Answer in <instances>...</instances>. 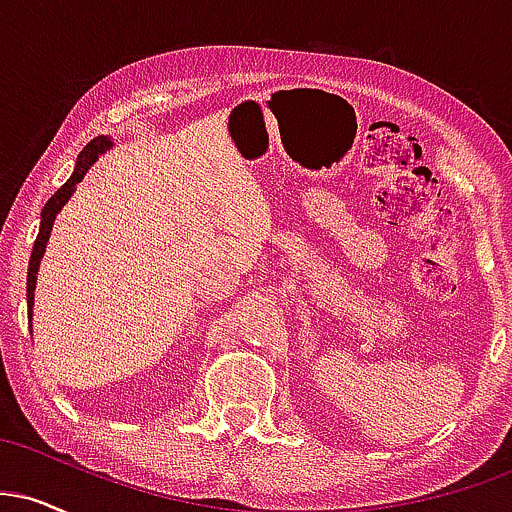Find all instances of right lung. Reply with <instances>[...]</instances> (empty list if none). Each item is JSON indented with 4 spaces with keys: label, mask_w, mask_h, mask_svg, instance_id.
<instances>
[{
    "label": "right lung",
    "mask_w": 512,
    "mask_h": 512,
    "mask_svg": "<svg viewBox=\"0 0 512 512\" xmlns=\"http://www.w3.org/2000/svg\"><path fill=\"white\" fill-rule=\"evenodd\" d=\"M113 146L110 142V137H96L91 139L84 146V151H81L79 158H76V168L72 173V178H69L60 190L55 192L48 199V204L43 207V214H40V231H38V238H35L33 243V252H31V262H28V279H26V301H28V322L33 325V291H35V279H38V269H40V260H43L45 255V245H48L50 240V231H52V223H55L57 214H60L64 204L69 202V197L74 195L76 185H79L81 180H84V175L88 173V168L96 163V158L105 154V151Z\"/></svg>",
    "instance_id": "add662e5"
}]
</instances>
